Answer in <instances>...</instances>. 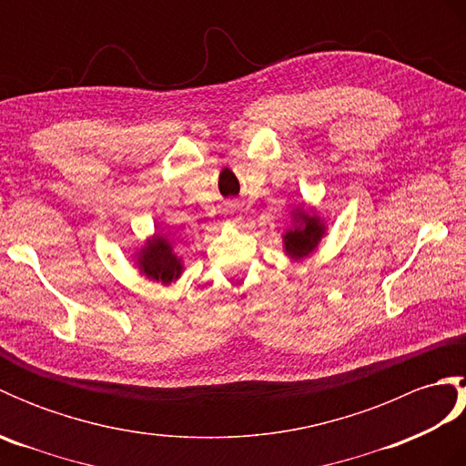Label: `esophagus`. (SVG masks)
Masks as SVG:
<instances>
[{"label":"esophagus","mask_w":466,"mask_h":466,"mask_svg":"<svg viewBox=\"0 0 466 466\" xmlns=\"http://www.w3.org/2000/svg\"><path fill=\"white\" fill-rule=\"evenodd\" d=\"M226 220L230 222V224H238L240 222V210H238V204H234V202H230L226 206Z\"/></svg>","instance_id":"obj_1"}]
</instances>
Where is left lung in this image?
Returning a JSON list of instances; mask_svg holds the SVG:
<instances>
[{
    "label": "left lung",
    "mask_w": 466,
    "mask_h": 466,
    "mask_svg": "<svg viewBox=\"0 0 466 466\" xmlns=\"http://www.w3.org/2000/svg\"><path fill=\"white\" fill-rule=\"evenodd\" d=\"M326 236V222L312 208L299 206L292 210L290 226L282 234V248L292 260H302L319 248Z\"/></svg>",
    "instance_id": "8db88e82"
}]
</instances>
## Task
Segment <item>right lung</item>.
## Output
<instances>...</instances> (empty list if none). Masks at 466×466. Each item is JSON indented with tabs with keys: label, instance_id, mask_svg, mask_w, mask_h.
I'll use <instances>...</instances> for the list:
<instances>
[{
	"label": "right lung",
	"instance_id": "1",
	"mask_svg": "<svg viewBox=\"0 0 466 466\" xmlns=\"http://www.w3.org/2000/svg\"><path fill=\"white\" fill-rule=\"evenodd\" d=\"M134 258L140 274L166 286L176 282L184 272V260L174 250V242L160 234L147 238L142 248L134 254Z\"/></svg>",
	"mask_w": 466,
	"mask_h": 466
}]
</instances>
